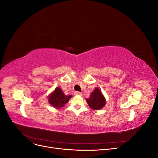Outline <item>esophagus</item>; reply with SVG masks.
<instances>
[{
  "mask_svg": "<svg viewBox=\"0 0 158 158\" xmlns=\"http://www.w3.org/2000/svg\"><path fill=\"white\" fill-rule=\"evenodd\" d=\"M74 95H82V94L80 92H74Z\"/></svg>",
  "mask_w": 158,
  "mask_h": 158,
  "instance_id": "1",
  "label": "esophagus"
}]
</instances>
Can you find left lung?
Segmentation results:
<instances>
[{"label":"left lung","mask_w":158,"mask_h":158,"mask_svg":"<svg viewBox=\"0 0 158 158\" xmlns=\"http://www.w3.org/2000/svg\"><path fill=\"white\" fill-rule=\"evenodd\" d=\"M86 102L89 106L95 110L102 109L106 105V99H105L101 90L97 88L91 94L90 98L86 99Z\"/></svg>","instance_id":"left-lung-1"}]
</instances>
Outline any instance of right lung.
<instances>
[{"mask_svg": "<svg viewBox=\"0 0 158 158\" xmlns=\"http://www.w3.org/2000/svg\"><path fill=\"white\" fill-rule=\"evenodd\" d=\"M72 98V95H66L60 88H56L54 92L50 95L49 98V103L57 109L61 108L67 103L69 99Z\"/></svg>", "mask_w": 158, "mask_h": 158, "instance_id": "add662e5", "label": "right lung"}]
</instances>
